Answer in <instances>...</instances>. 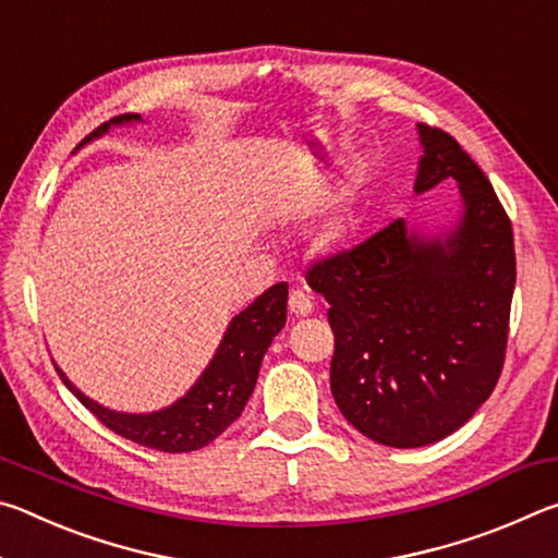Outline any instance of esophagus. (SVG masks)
Masks as SVG:
<instances>
[{"mask_svg": "<svg viewBox=\"0 0 558 558\" xmlns=\"http://www.w3.org/2000/svg\"><path fill=\"white\" fill-rule=\"evenodd\" d=\"M288 307H290V313L295 315V317H307V315H313L315 302L310 300V295H307L305 290H292L290 292V300H288Z\"/></svg>", "mask_w": 558, "mask_h": 558, "instance_id": "obj_1", "label": "esophagus"}]
</instances>
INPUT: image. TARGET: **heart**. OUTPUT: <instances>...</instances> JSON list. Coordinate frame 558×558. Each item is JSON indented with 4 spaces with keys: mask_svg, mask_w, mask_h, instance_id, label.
<instances>
[{
    "mask_svg": "<svg viewBox=\"0 0 558 558\" xmlns=\"http://www.w3.org/2000/svg\"><path fill=\"white\" fill-rule=\"evenodd\" d=\"M359 184L362 179L352 177L349 182L339 189L337 199L329 206L327 214L319 219L315 229V243L323 251H337L352 239L356 231V202H359Z\"/></svg>",
    "mask_w": 558,
    "mask_h": 558,
    "instance_id": "1",
    "label": "heart"
}]
</instances>
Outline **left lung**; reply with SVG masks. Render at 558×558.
Returning a JSON list of instances; mask_svg holds the SVG:
<instances>
[{"mask_svg":"<svg viewBox=\"0 0 558 558\" xmlns=\"http://www.w3.org/2000/svg\"><path fill=\"white\" fill-rule=\"evenodd\" d=\"M413 192L456 182L460 219L428 233L396 219L307 270L329 302V389L374 442L423 448L472 418L502 374L517 280L512 223L456 137L418 122Z\"/></svg>","mask_w":558,"mask_h":558,"instance_id":"obj_1","label":"left lung"}]
</instances>
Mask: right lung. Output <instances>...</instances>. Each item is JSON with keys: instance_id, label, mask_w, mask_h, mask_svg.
I'll return each mask as SVG.
<instances>
[{"instance_id": "obj_1", "label": "right lung", "mask_w": 558, "mask_h": 558, "mask_svg": "<svg viewBox=\"0 0 558 558\" xmlns=\"http://www.w3.org/2000/svg\"><path fill=\"white\" fill-rule=\"evenodd\" d=\"M132 122H143V116L128 112V116L102 122L78 147L102 137L110 128L132 125ZM286 315L288 282H276L231 319L209 366L194 381L192 389L172 405L153 413H122L100 405L81 389H75L69 376L56 364L53 366L75 399L118 436L162 452L199 450L219 438L245 409L256 389L263 356H266L272 337L286 327Z\"/></svg>"}]
</instances>
